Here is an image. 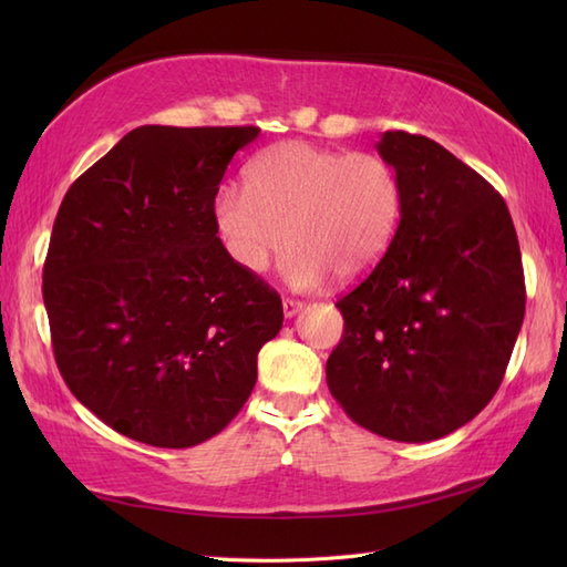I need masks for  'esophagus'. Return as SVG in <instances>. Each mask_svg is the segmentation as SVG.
Instances as JSON below:
<instances>
[{
    "mask_svg": "<svg viewBox=\"0 0 567 567\" xmlns=\"http://www.w3.org/2000/svg\"><path fill=\"white\" fill-rule=\"evenodd\" d=\"M302 302H299V299H282V311H285V319H292V317H297L299 311H302Z\"/></svg>",
    "mask_w": 567,
    "mask_h": 567,
    "instance_id": "obj_1",
    "label": "esophagus"
}]
</instances>
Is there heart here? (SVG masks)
I'll return each mask as SVG.
<instances>
[{
	"label": "heart",
	"instance_id": "b5f03b06",
	"mask_svg": "<svg viewBox=\"0 0 567 567\" xmlns=\"http://www.w3.org/2000/svg\"><path fill=\"white\" fill-rule=\"evenodd\" d=\"M402 219V179L378 153L287 141L256 155L246 187L214 197V228L238 270L262 275L287 248L282 272L315 290L331 272L353 280L390 248Z\"/></svg>",
	"mask_w": 567,
	"mask_h": 567
}]
</instances>
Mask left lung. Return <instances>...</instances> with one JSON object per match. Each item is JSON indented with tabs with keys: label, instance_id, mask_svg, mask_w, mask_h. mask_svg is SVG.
<instances>
[{
	"label": "left lung",
	"instance_id": "8db88e82",
	"mask_svg": "<svg viewBox=\"0 0 567 567\" xmlns=\"http://www.w3.org/2000/svg\"><path fill=\"white\" fill-rule=\"evenodd\" d=\"M378 153L402 179L392 244L336 302L343 339L327 382L355 424L426 443L475 419L499 390L526 290L507 204L426 136L384 131Z\"/></svg>",
	"mask_w": 567,
	"mask_h": 567
}]
</instances>
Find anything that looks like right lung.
<instances>
[{
	"instance_id": "right-lung-1",
	"label": "right lung",
	"mask_w": 567,
	"mask_h": 567,
	"mask_svg": "<svg viewBox=\"0 0 567 567\" xmlns=\"http://www.w3.org/2000/svg\"><path fill=\"white\" fill-rule=\"evenodd\" d=\"M258 126H138L60 204L43 265L53 353L70 392L124 436L189 449L258 380L282 302L238 270L214 197Z\"/></svg>"
}]
</instances>
